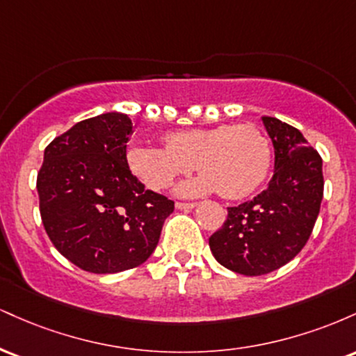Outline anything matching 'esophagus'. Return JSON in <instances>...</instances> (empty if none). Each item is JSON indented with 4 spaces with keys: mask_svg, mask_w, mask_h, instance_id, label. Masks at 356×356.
<instances>
[{
    "mask_svg": "<svg viewBox=\"0 0 356 356\" xmlns=\"http://www.w3.org/2000/svg\"><path fill=\"white\" fill-rule=\"evenodd\" d=\"M197 206V202H175V207L177 209H184V211H191Z\"/></svg>",
    "mask_w": 356,
    "mask_h": 356,
    "instance_id": "1",
    "label": "esophagus"
}]
</instances>
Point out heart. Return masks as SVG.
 <instances>
[{
    "mask_svg": "<svg viewBox=\"0 0 356 356\" xmlns=\"http://www.w3.org/2000/svg\"><path fill=\"white\" fill-rule=\"evenodd\" d=\"M164 144L132 147L129 165L152 191L167 189L175 177L197 167L202 174L175 189L184 197L218 191L226 199H243L264 182L271 167V144L254 125L174 130L164 137Z\"/></svg>",
    "mask_w": 356,
    "mask_h": 356,
    "instance_id": "obj_1",
    "label": "heart"
}]
</instances>
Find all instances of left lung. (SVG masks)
Returning a JSON list of instances; mask_svg holds the SVG:
<instances>
[{"instance_id": "obj_1", "label": "left lung", "mask_w": 356, "mask_h": 356, "mask_svg": "<svg viewBox=\"0 0 356 356\" xmlns=\"http://www.w3.org/2000/svg\"><path fill=\"white\" fill-rule=\"evenodd\" d=\"M275 147V174L252 201L227 207V219L209 238L218 263L244 276L284 266L305 244L323 199V161L295 127L263 117Z\"/></svg>"}]
</instances>
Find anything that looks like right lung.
Wrapping results in <instances>:
<instances>
[{"instance_id":"obj_1","label":"right lung","mask_w":356,"mask_h":356,"mask_svg":"<svg viewBox=\"0 0 356 356\" xmlns=\"http://www.w3.org/2000/svg\"><path fill=\"white\" fill-rule=\"evenodd\" d=\"M132 120L108 112L75 124L44 149L36 179L48 238L75 266L110 275L145 263L174 202L130 172Z\"/></svg>"}]
</instances>
